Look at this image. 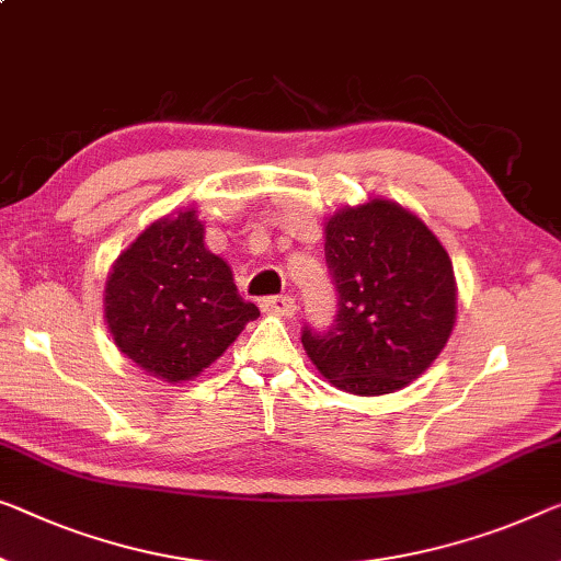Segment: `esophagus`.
<instances>
[{
    "mask_svg": "<svg viewBox=\"0 0 561 561\" xmlns=\"http://www.w3.org/2000/svg\"><path fill=\"white\" fill-rule=\"evenodd\" d=\"M264 309L266 314H279V317H291L297 312V302L295 297L284 295V297H264L262 305H259Z\"/></svg>",
    "mask_w": 561,
    "mask_h": 561,
    "instance_id": "esophagus-1",
    "label": "esophagus"
}]
</instances>
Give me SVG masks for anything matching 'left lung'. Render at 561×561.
<instances>
[{"label": "left lung", "instance_id": "8db88e82", "mask_svg": "<svg viewBox=\"0 0 561 561\" xmlns=\"http://www.w3.org/2000/svg\"><path fill=\"white\" fill-rule=\"evenodd\" d=\"M324 259L337 289L328 332L302 345L334 388L386 396L428 370L456 322V277L436 233L396 201L345 206L324 224Z\"/></svg>", "mask_w": 561, "mask_h": 561}]
</instances>
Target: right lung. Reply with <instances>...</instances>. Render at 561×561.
I'll use <instances>...</instances> for the list:
<instances>
[{
    "label": "right lung",
    "instance_id": "right-lung-1",
    "mask_svg": "<svg viewBox=\"0 0 561 561\" xmlns=\"http://www.w3.org/2000/svg\"><path fill=\"white\" fill-rule=\"evenodd\" d=\"M103 307L121 353L165 382L196 378L259 317L194 208L153 221L115 259Z\"/></svg>",
    "mask_w": 561,
    "mask_h": 561
}]
</instances>
